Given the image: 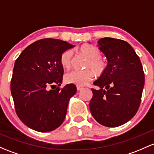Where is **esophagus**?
Masks as SVG:
<instances>
[{"label": "esophagus", "instance_id": "obj_1", "mask_svg": "<svg viewBox=\"0 0 154 154\" xmlns=\"http://www.w3.org/2000/svg\"><path fill=\"white\" fill-rule=\"evenodd\" d=\"M82 88H82V87L79 86V85H77V91H81Z\"/></svg>", "mask_w": 154, "mask_h": 154}]
</instances>
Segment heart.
I'll return each mask as SVG.
<instances>
[{
  "label": "heart",
  "mask_w": 154,
  "mask_h": 154,
  "mask_svg": "<svg viewBox=\"0 0 154 154\" xmlns=\"http://www.w3.org/2000/svg\"><path fill=\"white\" fill-rule=\"evenodd\" d=\"M79 51L86 57L88 59L87 63V69L85 71H73L65 76V80L66 82L70 84L82 86L88 83L91 80H93L94 77V71L97 74L100 75L105 72L106 69V63L103 59L100 57V51L95 46L90 44H83L79 48ZM72 51L70 50L64 51L60 57V63L63 68L66 70H69L72 66Z\"/></svg>",
  "instance_id": "heart-1"
}]
</instances>
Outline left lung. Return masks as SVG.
<instances>
[{"label":"left lung","instance_id":"left-lung-1","mask_svg":"<svg viewBox=\"0 0 154 154\" xmlns=\"http://www.w3.org/2000/svg\"><path fill=\"white\" fill-rule=\"evenodd\" d=\"M108 65L94 85L89 108L93 117L106 127H117L128 122L141 103L145 74L140 57L126 41L103 38L97 42Z\"/></svg>","mask_w":154,"mask_h":154}]
</instances>
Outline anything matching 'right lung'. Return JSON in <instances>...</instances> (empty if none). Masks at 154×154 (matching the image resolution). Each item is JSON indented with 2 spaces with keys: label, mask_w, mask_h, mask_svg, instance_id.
Returning <instances> with one entry per match:
<instances>
[{
  "label": "right lung",
  "mask_w": 154,
  "mask_h": 154,
  "mask_svg": "<svg viewBox=\"0 0 154 154\" xmlns=\"http://www.w3.org/2000/svg\"><path fill=\"white\" fill-rule=\"evenodd\" d=\"M73 47L63 40L43 39L27 46L15 60L11 94L17 115L30 128L51 131L63 122L77 88L74 84L62 89L57 85H61L63 75L60 57Z\"/></svg>",
  "instance_id": "1"
}]
</instances>
